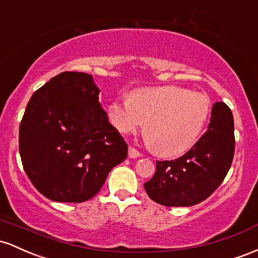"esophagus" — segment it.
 I'll list each match as a JSON object with an SVG mask.
<instances>
[{
	"label": "esophagus",
	"mask_w": 258,
	"mask_h": 258,
	"mask_svg": "<svg viewBox=\"0 0 258 258\" xmlns=\"http://www.w3.org/2000/svg\"><path fill=\"white\" fill-rule=\"evenodd\" d=\"M128 155H129L130 158H138V157H140V156H143V155H141L140 151H138V150L135 149V147H133V146H129Z\"/></svg>",
	"instance_id": "34e87169"
}]
</instances>
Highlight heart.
<instances>
[{
  "label": "heart",
  "instance_id": "obj_1",
  "mask_svg": "<svg viewBox=\"0 0 258 258\" xmlns=\"http://www.w3.org/2000/svg\"><path fill=\"white\" fill-rule=\"evenodd\" d=\"M210 113L205 95L179 86L140 89L129 100L114 101L108 107L111 123L120 133L137 132L145 124L152 149L164 157L186 152L195 144Z\"/></svg>",
  "mask_w": 258,
  "mask_h": 258
}]
</instances>
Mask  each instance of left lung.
<instances>
[{
	"label": "left lung",
	"mask_w": 258,
	"mask_h": 258,
	"mask_svg": "<svg viewBox=\"0 0 258 258\" xmlns=\"http://www.w3.org/2000/svg\"><path fill=\"white\" fill-rule=\"evenodd\" d=\"M235 150L234 120L225 103L212 107L207 132L181 157L156 161V173L144 184L150 199L168 207H187L210 198L224 180Z\"/></svg>",
	"instance_id": "1"
}]
</instances>
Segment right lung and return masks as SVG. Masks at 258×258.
I'll list each match as a JSON object with an SVG mask.
<instances>
[{
	"label": "right lung",
	"mask_w": 258,
	"mask_h": 258,
	"mask_svg": "<svg viewBox=\"0 0 258 258\" xmlns=\"http://www.w3.org/2000/svg\"><path fill=\"white\" fill-rule=\"evenodd\" d=\"M90 74L63 72L34 92L19 126L23 168L45 198L85 202L128 156Z\"/></svg>",
	"instance_id": "1"
}]
</instances>
